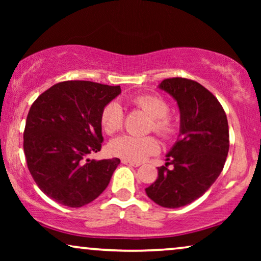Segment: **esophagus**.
Segmentation results:
<instances>
[{"mask_svg": "<svg viewBox=\"0 0 261 261\" xmlns=\"http://www.w3.org/2000/svg\"><path fill=\"white\" fill-rule=\"evenodd\" d=\"M121 163L124 164V165H128V166H134V167H139V166H140V164L129 162V160H127V159H122V160H121Z\"/></svg>", "mask_w": 261, "mask_h": 261, "instance_id": "34e87169", "label": "esophagus"}]
</instances>
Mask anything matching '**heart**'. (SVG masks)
<instances>
[{
    "mask_svg": "<svg viewBox=\"0 0 261 261\" xmlns=\"http://www.w3.org/2000/svg\"><path fill=\"white\" fill-rule=\"evenodd\" d=\"M134 105L152 117L151 129L166 138L173 132V126L169 117V105L158 95H139L133 99ZM101 124L107 134L112 135L121 129L123 124V109L117 101H112L103 108ZM159 144L153 137L121 135L114 139L109 145L113 155L127 159L133 163H141L149 155L158 152Z\"/></svg>",
    "mask_w": 261,
    "mask_h": 261,
    "instance_id": "b5f03b06",
    "label": "heart"
}]
</instances>
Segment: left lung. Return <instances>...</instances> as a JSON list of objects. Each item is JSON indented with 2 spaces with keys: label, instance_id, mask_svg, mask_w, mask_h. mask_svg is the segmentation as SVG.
I'll use <instances>...</instances> for the list:
<instances>
[{
  "label": "left lung",
  "instance_id": "1",
  "mask_svg": "<svg viewBox=\"0 0 261 261\" xmlns=\"http://www.w3.org/2000/svg\"><path fill=\"white\" fill-rule=\"evenodd\" d=\"M158 88L177 102L179 134L145 191L160 206L180 208L204 195L222 172L229 149L228 121L217 98L197 82L167 78Z\"/></svg>",
  "mask_w": 261,
  "mask_h": 261
}]
</instances>
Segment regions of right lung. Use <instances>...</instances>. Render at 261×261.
<instances>
[{
	"mask_svg": "<svg viewBox=\"0 0 261 261\" xmlns=\"http://www.w3.org/2000/svg\"><path fill=\"white\" fill-rule=\"evenodd\" d=\"M120 94V85L67 81L42 92L32 105L23 151L35 183L53 201L80 208L108 187L120 159L88 155L101 149V113Z\"/></svg>",
	"mask_w": 261,
	"mask_h": 261,
	"instance_id": "1",
	"label": "right lung"
}]
</instances>
